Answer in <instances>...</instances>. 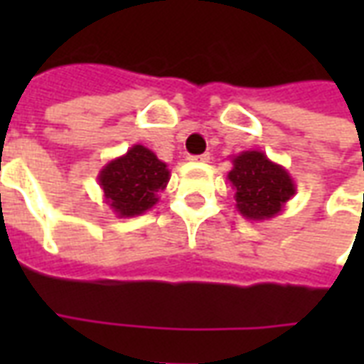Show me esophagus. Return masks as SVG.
Wrapping results in <instances>:
<instances>
[{"label": "esophagus", "mask_w": 364, "mask_h": 364, "mask_svg": "<svg viewBox=\"0 0 364 364\" xmlns=\"http://www.w3.org/2000/svg\"><path fill=\"white\" fill-rule=\"evenodd\" d=\"M191 161H210V154H200V156H189Z\"/></svg>", "instance_id": "esophagus-1"}]
</instances>
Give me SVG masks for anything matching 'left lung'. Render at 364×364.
I'll return each instance as SVG.
<instances>
[{"mask_svg": "<svg viewBox=\"0 0 364 364\" xmlns=\"http://www.w3.org/2000/svg\"><path fill=\"white\" fill-rule=\"evenodd\" d=\"M228 181L236 191V208L244 218L265 222L284 210L296 195V183L261 150H245L232 158Z\"/></svg>", "mask_w": 364, "mask_h": 364, "instance_id": "obj_1", "label": "left lung"}]
</instances>
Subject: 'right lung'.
I'll list each match as a JSON object with an SVG mask.
<instances>
[{"label": "right lung", "mask_w": 364, "mask_h": 364, "mask_svg": "<svg viewBox=\"0 0 364 364\" xmlns=\"http://www.w3.org/2000/svg\"><path fill=\"white\" fill-rule=\"evenodd\" d=\"M169 177L166 161L142 144H134L127 154L105 164L97 181L117 218H132L158 205V193L166 189Z\"/></svg>", "instance_id": "obj_1"}]
</instances>
